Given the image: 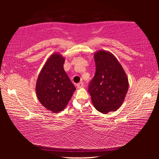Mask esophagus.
<instances>
[{
	"label": "esophagus",
	"mask_w": 159,
	"mask_h": 159,
	"mask_svg": "<svg viewBox=\"0 0 159 159\" xmlns=\"http://www.w3.org/2000/svg\"><path fill=\"white\" fill-rule=\"evenodd\" d=\"M83 82H80V83H78L77 84V88H83Z\"/></svg>",
	"instance_id": "esophagus-1"
}]
</instances>
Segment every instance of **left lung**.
Segmentation results:
<instances>
[{
  "instance_id": "obj_1",
  "label": "left lung",
  "mask_w": 159,
  "mask_h": 159,
  "mask_svg": "<svg viewBox=\"0 0 159 159\" xmlns=\"http://www.w3.org/2000/svg\"><path fill=\"white\" fill-rule=\"evenodd\" d=\"M96 72L88 92L93 106L106 114L119 109L128 90V79L121 64L111 52L104 50L94 55Z\"/></svg>"
}]
</instances>
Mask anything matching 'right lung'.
I'll return each mask as SVG.
<instances>
[{
	"label": "right lung",
	"mask_w": 159,
	"mask_h": 159,
	"mask_svg": "<svg viewBox=\"0 0 159 159\" xmlns=\"http://www.w3.org/2000/svg\"><path fill=\"white\" fill-rule=\"evenodd\" d=\"M65 57L55 52L48 58L36 84L37 98L45 109L54 114L65 109L76 90L64 69Z\"/></svg>",
	"instance_id": "add662e5"
}]
</instances>
